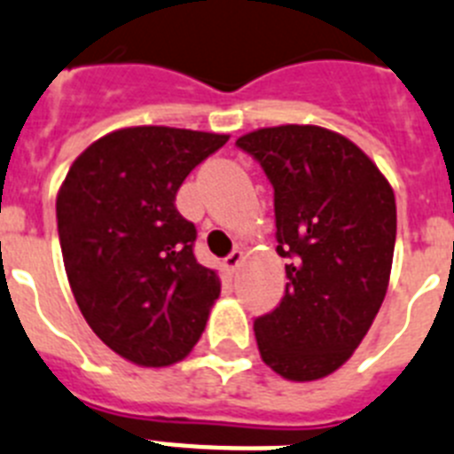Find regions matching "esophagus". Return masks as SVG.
I'll return each instance as SVG.
<instances>
[{
    "instance_id": "esophagus-1",
    "label": "esophagus",
    "mask_w": 454,
    "mask_h": 454,
    "mask_svg": "<svg viewBox=\"0 0 454 454\" xmlns=\"http://www.w3.org/2000/svg\"><path fill=\"white\" fill-rule=\"evenodd\" d=\"M242 260H244V251L235 249L231 255H228L226 260H223V262H226V267H228V270H231V271H238L239 265H242Z\"/></svg>"
}]
</instances>
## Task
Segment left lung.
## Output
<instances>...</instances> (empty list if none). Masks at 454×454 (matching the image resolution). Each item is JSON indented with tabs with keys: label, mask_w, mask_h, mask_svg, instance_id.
Wrapping results in <instances>:
<instances>
[{
	"label": "left lung",
	"mask_w": 454,
	"mask_h": 454,
	"mask_svg": "<svg viewBox=\"0 0 454 454\" xmlns=\"http://www.w3.org/2000/svg\"><path fill=\"white\" fill-rule=\"evenodd\" d=\"M274 187L286 297L254 322L260 356L283 380L336 372L388 290L397 212L391 183L356 144L320 125L239 137Z\"/></svg>",
	"instance_id": "8db88e82"
}]
</instances>
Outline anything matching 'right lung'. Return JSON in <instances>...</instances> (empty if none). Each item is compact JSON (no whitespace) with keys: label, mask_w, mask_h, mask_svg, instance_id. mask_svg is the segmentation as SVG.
<instances>
[{"label":"right lung","mask_w":454,"mask_h":454,"mask_svg":"<svg viewBox=\"0 0 454 454\" xmlns=\"http://www.w3.org/2000/svg\"><path fill=\"white\" fill-rule=\"evenodd\" d=\"M228 134L137 125L109 132L73 161L57 194L70 290L109 349L141 368L187 356L222 293L194 258V223L176 210L192 168Z\"/></svg>","instance_id":"add662e5"}]
</instances>
